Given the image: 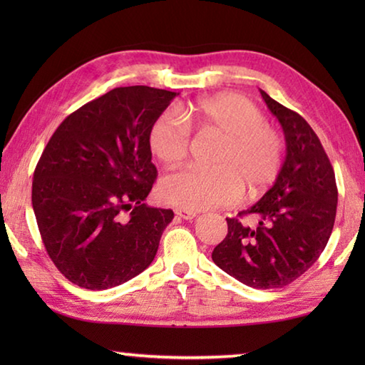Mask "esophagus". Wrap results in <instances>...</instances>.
Listing matches in <instances>:
<instances>
[{
  "label": "esophagus",
  "mask_w": 365,
  "mask_h": 365,
  "mask_svg": "<svg viewBox=\"0 0 365 365\" xmlns=\"http://www.w3.org/2000/svg\"><path fill=\"white\" fill-rule=\"evenodd\" d=\"M175 214L185 220H191L197 215L195 211H187V209H182V207H175Z\"/></svg>",
  "instance_id": "34e87169"
}]
</instances>
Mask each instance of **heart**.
Instances as JSON below:
<instances>
[{"instance_id":"obj_1","label":"heart","mask_w":365,"mask_h":365,"mask_svg":"<svg viewBox=\"0 0 365 365\" xmlns=\"http://www.w3.org/2000/svg\"><path fill=\"white\" fill-rule=\"evenodd\" d=\"M183 117L224 140L212 159L215 168H185L164 177L160 195L169 205L187 211L230 206L245 188L255 196L277 182L285 160V141L248 98L237 93L205 98L190 104ZM190 138L188 123L172 110L159 114L148 135L154 156L168 165L187 158Z\"/></svg>"}]
</instances>
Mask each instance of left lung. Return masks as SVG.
<instances>
[{"mask_svg":"<svg viewBox=\"0 0 365 365\" xmlns=\"http://www.w3.org/2000/svg\"><path fill=\"white\" fill-rule=\"evenodd\" d=\"M261 95L285 133V163L274 187L238 214L256 215L259 224L227 219V237L214 248L212 261L245 285L269 289L289 285L322 255L335 224L338 190L311 125L265 91Z\"/></svg>","mask_w":365,"mask_h":365,"instance_id":"1","label":"left lung"}]
</instances>
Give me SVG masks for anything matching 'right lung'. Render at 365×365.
Segmentation results:
<instances>
[{"label":"right lung","mask_w":365,"mask_h":365,"mask_svg":"<svg viewBox=\"0 0 365 365\" xmlns=\"http://www.w3.org/2000/svg\"><path fill=\"white\" fill-rule=\"evenodd\" d=\"M178 93L119 86L61 122L36 164L32 206L67 280L106 289L153 262L172 209L145 205L158 177L150 128Z\"/></svg>","instance_id":"1"}]
</instances>
